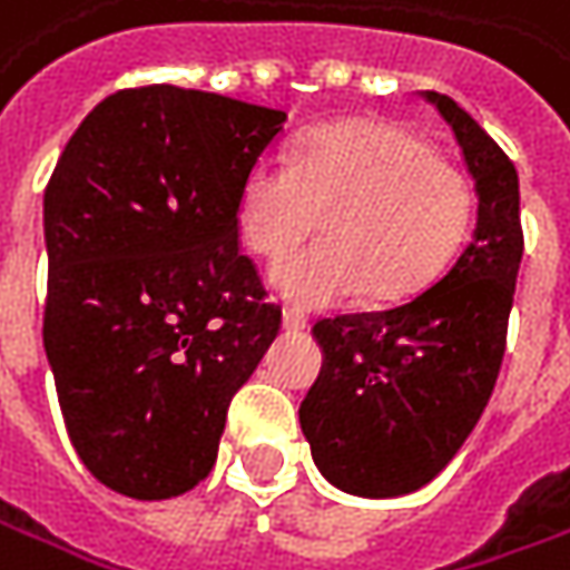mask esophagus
<instances>
[{
  "label": "esophagus",
  "instance_id": "obj_1",
  "mask_svg": "<svg viewBox=\"0 0 570 570\" xmlns=\"http://www.w3.org/2000/svg\"><path fill=\"white\" fill-rule=\"evenodd\" d=\"M284 327L286 331H303V327H308V318L299 308H284Z\"/></svg>",
  "mask_w": 570,
  "mask_h": 570
}]
</instances>
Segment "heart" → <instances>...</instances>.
I'll use <instances>...</instances> for the list:
<instances>
[{"label": "heart", "mask_w": 570, "mask_h": 570, "mask_svg": "<svg viewBox=\"0 0 570 570\" xmlns=\"http://www.w3.org/2000/svg\"><path fill=\"white\" fill-rule=\"evenodd\" d=\"M470 210L463 173L420 135L350 119L308 131L289 164L255 160L236 224L258 258H281L322 226L324 239L274 267L271 286L289 303L327 308L360 293L372 303L420 293L461 246Z\"/></svg>", "instance_id": "heart-1"}]
</instances>
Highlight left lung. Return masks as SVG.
Returning <instances> with one entry per match:
<instances>
[{
  "instance_id": "left-lung-1",
  "label": "left lung",
  "mask_w": 570,
  "mask_h": 570,
  "mask_svg": "<svg viewBox=\"0 0 570 570\" xmlns=\"http://www.w3.org/2000/svg\"><path fill=\"white\" fill-rule=\"evenodd\" d=\"M422 97L476 183L473 236L406 303L315 324L322 372L299 406L324 480L363 499L416 492L461 451L499 379L523 255L514 164L451 97Z\"/></svg>"
}]
</instances>
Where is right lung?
Listing matches in <instances>:
<instances>
[{
	"mask_svg": "<svg viewBox=\"0 0 570 570\" xmlns=\"http://www.w3.org/2000/svg\"><path fill=\"white\" fill-rule=\"evenodd\" d=\"M286 112L150 85L109 94L43 195V346L69 439L107 489L183 495L281 331L236 202Z\"/></svg>",
	"mask_w": 570,
	"mask_h": 570,
	"instance_id": "add662e5",
	"label": "right lung"
}]
</instances>
